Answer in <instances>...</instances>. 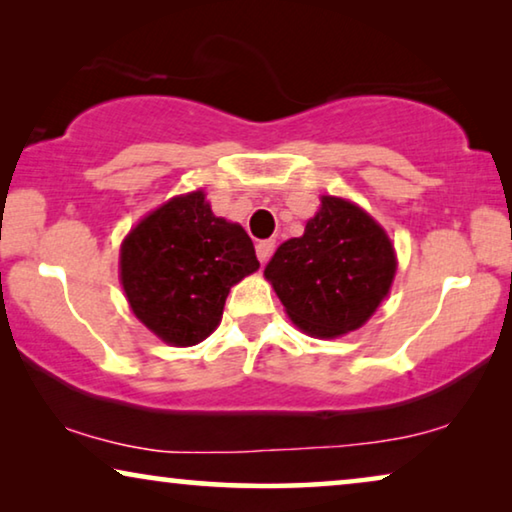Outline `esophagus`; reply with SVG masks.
I'll use <instances>...</instances> for the list:
<instances>
[{"label":"esophagus","mask_w":512,"mask_h":512,"mask_svg":"<svg viewBox=\"0 0 512 512\" xmlns=\"http://www.w3.org/2000/svg\"><path fill=\"white\" fill-rule=\"evenodd\" d=\"M255 250H257V257H259V262L266 264V262H269V257L273 255V250H276V241H273V239L259 241L257 246H255Z\"/></svg>","instance_id":"34e87169"}]
</instances>
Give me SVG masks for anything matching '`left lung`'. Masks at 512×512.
Masks as SVG:
<instances>
[{"mask_svg": "<svg viewBox=\"0 0 512 512\" xmlns=\"http://www.w3.org/2000/svg\"><path fill=\"white\" fill-rule=\"evenodd\" d=\"M395 269L384 227L354 202L324 195L303 236L282 243L264 276L301 331L338 338L368 322Z\"/></svg>", "mask_w": 512, "mask_h": 512, "instance_id": "left-lung-1", "label": "left lung"}]
</instances>
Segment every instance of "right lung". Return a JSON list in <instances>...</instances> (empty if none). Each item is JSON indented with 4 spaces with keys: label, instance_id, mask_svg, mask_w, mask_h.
<instances>
[{
    "label": "right lung",
    "instance_id": "1",
    "mask_svg": "<svg viewBox=\"0 0 512 512\" xmlns=\"http://www.w3.org/2000/svg\"><path fill=\"white\" fill-rule=\"evenodd\" d=\"M259 269L239 223L213 216L202 190L172 197L121 243L119 271L135 317L174 347L216 331L230 289Z\"/></svg>",
    "mask_w": 512,
    "mask_h": 512
}]
</instances>
